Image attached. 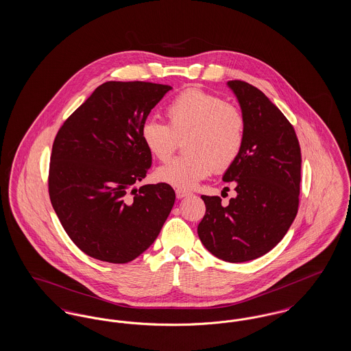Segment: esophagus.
I'll use <instances>...</instances> for the list:
<instances>
[{
  "instance_id": "esophagus-1",
  "label": "esophagus",
  "mask_w": 351,
  "mask_h": 351,
  "mask_svg": "<svg viewBox=\"0 0 351 351\" xmlns=\"http://www.w3.org/2000/svg\"><path fill=\"white\" fill-rule=\"evenodd\" d=\"M189 193L186 192V191H183V189H176V197L178 199H183L185 196H188Z\"/></svg>"
}]
</instances>
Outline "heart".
<instances>
[{
  "label": "heart",
  "mask_w": 351,
  "mask_h": 351,
  "mask_svg": "<svg viewBox=\"0 0 351 351\" xmlns=\"http://www.w3.org/2000/svg\"><path fill=\"white\" fill-rule=\"evenodd\" d=\"M168 123L147 119L141 136L151 155L167 162L178 146L184 142L185 156L171 160L158 168L159 182L179 189H191L206 179L213 168L223 171L239 156L246 132V119L239 108L217 95L185 89L175 96L166 108Z\"/></svg>",
  "instance_id": "b5f03b06"
}]
</instances>
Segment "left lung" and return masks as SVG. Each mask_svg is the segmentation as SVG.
<instances>
[{
    "mask_svg": "<svg viewBox=\"0 0 351 351\" xmlns=\"http://www.w3.org/2000/svg\"><path fill=\"white\" fill-rule=\"evenodd\" d=\"M246 119L239 156L222 176L237 196L223 206L201 196L206 212L197 226L205 249L241 263L272 250L298 215L301 151L293 126L267 96L249 83L228 82Z\"/></svg>",
    "mask_w": 351,
    "mask_h": 351,
    "instance_id": "left-lung-1",
    "label": "left lung"
}]
</instances>
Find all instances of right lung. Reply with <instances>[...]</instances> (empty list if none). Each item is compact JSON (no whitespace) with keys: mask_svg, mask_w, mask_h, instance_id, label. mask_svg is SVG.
<instances>
[{"mask_svg":"<svg viewBox=\"0 0 351 351\" xmlns=\"http://www.w3.org/2000/svg\"><path fill=\"white\" fill-rule=\"evenodd\" d=\"M169 85L108 82L56 134L51 152V204L72 242L109 263L132 262L160 233L175 204L166 183L136 189L150 169L141 129Z\"/></svg>","mask_w":351,"mask_h":351,"instance_id":"right-lung-1","label":"right lung"}]
</instances>
